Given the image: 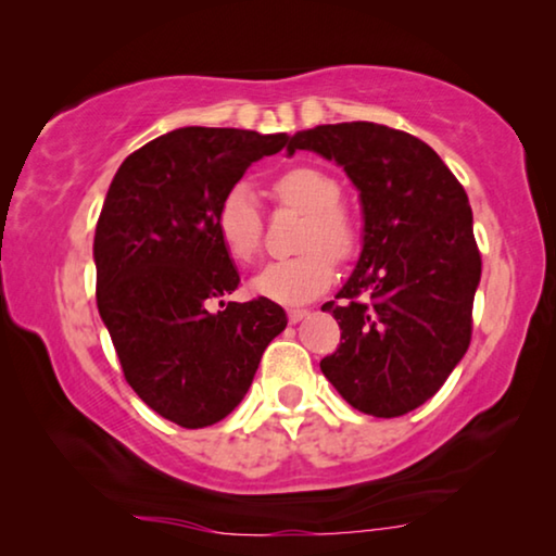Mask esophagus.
<instances>
[{"instance_id":"esophagus-1","label":"esophagus","mask_w":556,"mask_h":556,"mask_svg":"<svg viewBox=\"0 0 556 556\" xmlns=\"http://www.w3.org/2000/svg\"><path fill=\"white\" fill-rule=\"evenodd\" d=\"M287 316H289V324H299L308 316V308H289Z\"/></svg>"}]
</instances>
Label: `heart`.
I'll return each mask as SVG.
<instances>
[{"label": "heart", "instance_id": "obj_1", "mask_svg": "<svg viewBox=\"0 0 556 556\" xmlns=\"http://www.w3.org/2000/svg\"><path fill=\"white\" fill-rule=\"evenodd\" d=\"M277 199L306 213L299 257L269 262L250 279L252 294L296 306L316 299L333 281V260L353 257L357 232L341 205V186L312 166H299L275 181ZM215 230L235 262H252L260 250L262 218L248 184L232 186L215 213Z\"/></svg>", "mask_w": 556, "mask_h": 556}]
</instances>
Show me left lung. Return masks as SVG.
<instances>
[{
    "label": "left lung",
    "mask_w": 556,
    "mask_h": 556,
    "mask_svg": "<svg viewBox=\"0 0 556 556\" xmlns=\"http://www.w3.org/2000/svg\"><path fill=\"white\" fill-rule=\"evenodd\" d=\"M299 149L341 166L363 211L343 304L321 306L341 326L321 372L357 412L400 417L434 397L468 351L481 281L468 195L429 144L375 122L296 131L287 156Z\"/></svg>",
    "instance_id": "obj_1"
}]
</instances>
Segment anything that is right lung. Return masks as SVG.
<instances>
[{
  "instance_id": "add662e5",
  "label": "right lung",
  "mask_w": 556,
  "mask_h": 556,
  "mask_svg": "<svg viewBox=\"0 0 556 556\" xmlns=\"http://www.w3.org/2000/svg\"><path fill=\"white\" fill-rule=\"evenodd\" d=\"M287 139L181 127L129 154L108 188L92 244L98 312L131 390L178 427L228 417L287 328L285 308L262 296L210 312L240 281L215 230L223 195Z\"/></svg>"
}]
</instances>
